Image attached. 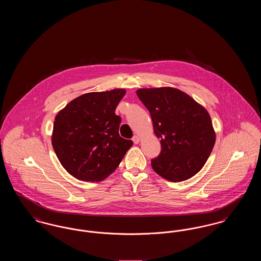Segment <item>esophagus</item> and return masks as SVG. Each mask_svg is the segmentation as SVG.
<instances>
[{"mask_svg": "<svg viewBox=\"0 0 261 261\" xmlns=\"http://www.w3.org/2000/svg\"><path fill=\"white\" fill-rule=\"evenodd\" d=\"M132 141H133V143L134 144H139V142H140V137L138 136V135H135V136L132 138Z\"/></svg>", "mask_w": 261, "mask_h": 261, "instance_id": "obj_1", "label": "esophagus"}]
</instances>
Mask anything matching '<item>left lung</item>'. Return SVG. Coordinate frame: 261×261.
Wrapping results in <instances>:
<instances>
[{"label": "left lung", "instance_id": "8db88e82", "mask_svg": "<svg viewBox=\"0 0 261 261\" xmlns=\"http://www.w3.org/2000/svg\"><path fill=\"white\" fill-rule=\"evenodd\" d=\"M137 95L148 109L162 151L152 169L171 182L185 181L203 167L215 144L211 115L186 93L171 87L143 88Z\"/></svg>", "mask_w": 261, "mask_h": 261}]
</instances>
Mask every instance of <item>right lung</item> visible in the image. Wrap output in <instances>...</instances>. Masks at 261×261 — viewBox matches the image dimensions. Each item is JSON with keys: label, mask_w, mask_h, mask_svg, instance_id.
I'll list each match as a JSON object with an SVG mask.
<instances>
[{"label": "right lung", "mask_w": 261, "mask_h": 261, "mask_svg": "<svg viewBox=\"0 0 261 261\" xmlns=\"http://www.w3.org/2000/svg\"><path fill=\"white\" fill-rule=\"evenodd\" d=\"M124 89L92 92L71 100L57 114L51 145L64 169L78 180L99 182L112 174L133 145L119 136L114 112Z\"/></svg>", "instance_id": "1"}]
</instances>
